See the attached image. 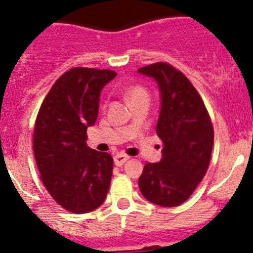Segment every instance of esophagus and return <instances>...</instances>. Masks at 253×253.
<instances>
[{"instance_id": "34e87169", "label": "esophagus", "mask_w": 253, "mask_h": 253, "mask_svg": "<svg viewBox=\"0 0 253 253\" xmlns=\"http://www.w3.org/2000/svg\"><path fill=\"white\" fill-rule=\"evenodd\" d=\"M127 160H129V156L125 154H118L114 156V162H115L116 166H122Z\"/></svg>"}]
</instances>
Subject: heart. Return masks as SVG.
<instances>
[{"label": "heart", "mask_w": 253, "mask_h": 253, "mask_svg": "<svg viewBox=\"0 0 253 253\" xmlns=\"http://www.w3.org/2000/svg\"><path fill=\"white\" fill-rule=\"evenodd\" d=\"M126 96L127 98H128V101L132 103V102L137 101V99L139 98H148L149 93L144 86L135 84V85L129 86L128 90H127L126 92Z\"/></svg>", "instance_id": "1"}]
</instances>
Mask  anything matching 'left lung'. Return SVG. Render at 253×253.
<instances>
[{
	"instance_id": "obj_1",
	"label": "left lung",
	"mask_w": 253,
	"mask_h": 253,
	"mask_svg": "<svg viewBox=\"0 0 253 253\" xmlns=\"http://www.w3.org/2000/svg\"><path fill=\"white\" fill-rule=\"evenodd\" d=\"M152 77L161 91L156 132L163 144L158 163H146L139 177L141 194L161 207L187 201L202 181L213 145V127L203 99L182 72L167 62L138 69Z\"/></svg>"
}]
</instances>
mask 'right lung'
I'll return each mask as SVG.
<instances>
[{
    "label": "right lung",
    "instance_id": "obj_1",
    "mask_svg": "<svg viewBox=\"0 0 253 253\" xmlns=\"http://www.w3.org/2000/svg\"><path fill=\"white\" fill-rule=\"evenodd\" d=\"M115 77L110 69L71 68L54 83L36 118L33 152L41 180L69 212L97 209L109 190L113 157L86 145V129L96 122L101 90Z\"/></svg>",
    "mask_w": 253,
    "mask_h": 253
}]
</instances>
